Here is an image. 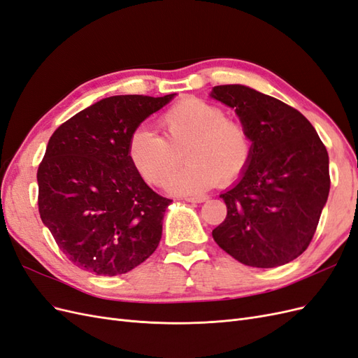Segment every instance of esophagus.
<instances>
[{
  "label": "esophagus",
  "mask_w": 358,
  "mask_h": 358,
  "mask_svg": "<svg viewBox=\"0 0 358 358\" xmlns=\"http://www.w3.org/2000/svg\"><path fill=\"white\" fill-rule=\"evenodd\" d=\"M185 200H187V201H189V203H203V201L206 200V197H204V196H199V197H187Z\"/></svg>",
  "instance_id": "esophagus-1"
}]
</instances>
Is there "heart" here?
<instances>
[{
  "instance_id": "obj_1",
  "label": "heart",
  "mask_w": 358,
  "mask_h": 358,
  "mask_svg": "<svg viewBox=\"0 0 358 358\" xmlns=\"http://www.w3.org/2000/svg\"><path fill=\"white\" fill-rule=\"evenodd\" d=\"M159 127L164 138L138 128L128 142L129 162L150 185H164L182 152L189 162L167 183L171 192L179 194H199L218 182L231 185L251 161V134L242 122L225 117L216 104L185 99L161 115Z\"/></svg>"
}]
</instances>
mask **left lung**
Segmentation results:
<instances>
[{
	"mask_svg": "<svg viewBox=\"0 0 358 358\" xmlns=\"http://www.w3.org/2000/svg\"><path fill=\"white\" fill-rule=\"evenodd\" d=\"M252 138L241 180L221 194L227 216L215 242L245 266H284L306 251L330 191L329 154L294 107L243 85L215 86Z\"/></svg>",
	"mask_w": 358,
	"mask_h": 358,
	"instance_id": "1",
	"label": "left lung"
}]
</instances>
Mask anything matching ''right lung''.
Returning <instances> with one entry per match:
<instances>
[{"label":"right lung","instance_id":"obj_1","mask_svg":"<svg viewBox=\"0 0 358 358\" xmlns=\"http://www.w3.org/2000/svg\"><path fill=\"white\" fill-rule=\"evenodd\" d=\"M164 96L115 95L59 125L37 170L40 218L61 252L86 272L116 276L154 254L170 199L128 159V142Z\"/></svg>","mask_w":358,"mask_h":358}]
</instances>
